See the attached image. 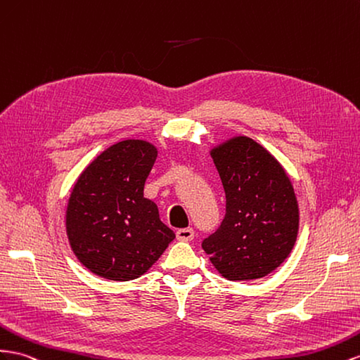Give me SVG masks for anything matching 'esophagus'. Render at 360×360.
Returning <instances> with one entry per match:
<instances>
[{
    "mask_svg": "<svg viewBox=\"0 0 360 360\" xmlns=\"http://www.w3.org/2000/svg\"><path fill=\"white\" fill-rule=\"evenodd\" d=\"M177 239L181 242H189L193 239V230L192 229H180L177 230Z\"/></svg>",
    "mask_w": 360,
    "mask_h": 360,
    "instance_id": "obj_1",
    "label": "esophagus"
}]
</instances>
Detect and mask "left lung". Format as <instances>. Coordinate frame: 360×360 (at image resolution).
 <instances>
[{
  "instance_id": "left-lung-1",
  "label": "left lung",
  "mask_w": 360,
  "mask_h": 360,
  "mask_svg": "<svg viewBox=\"0 0 360 360\" xmlns=\"http://www.w3.org/2000/svg\"><path fill=\"white\" fill-rule=\"evenodd\" d=\"M210 156L226 191V217L202 250L227 280L265 277L295 245L300 210L292 181L273 154L247 136L215 145Z\"/></svg>"
}]
</instances>
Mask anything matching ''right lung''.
Returning <instances> with one entry per match:
<instances>
[{"instance_id":"1","label":"right lung","mask_w":360,"mask_h":360,"mask_svg":"<svg viewBox=\"0 0 360 360\" xmlns=\"http://www.w3.org/2000/svg\"><path fill=\"white\" fill-rule=\"evenodd\" d=\"M156 159L153 143L125 139L98 154L77 179L66 206V235L75 257L95 276L138 278L176 238L156 204L143 197Z\"/></svg>"}]
</instances>
